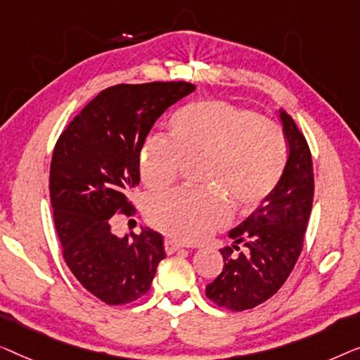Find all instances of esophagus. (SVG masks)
<instances>
[{
	"label": "esophagus",
	"mask_w": 360,
	"mask_h": 360,
	"mask_svg": "<svg viewBox=\"0 0 360 360\" xmlns=\"http://www.w3.org/2000/svg\"><path fill=\"white\" fill-rule=\"evenodd\" d=\"M181 248H184V246H182L181 243H178V241L171 240V238H166V240H165V251L168 252V255H173L174 251L181 250Z\"/></svg>",
	"instance_id": "34e87169"
}]
</instances>
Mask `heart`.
<instances>
[{"instance_id": "b5f03b06", "label": "heart", "mask_w": 360, "mask_h": 360, "mask_svg": "<svg viewBox=\"0 0 360 360\" xmlns=\"http://www.w3.org/2000/svg\"><path fill=\"white\" fill-rule=\"evenodd\" d=\"M171 136L148 135L141 145L140 176L150 189L178 178L184 161L200 160L199 182L215 191L174 189L146 200V220L178 241H202L226 225L230 209L246 214L279 186L287 140L279 124L221 99L197 101L171 119Z\"/></svg>"}]
</instances>
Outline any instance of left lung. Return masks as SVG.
<instances>
[{
  "instance_id": "left-lung-1",
  "label": "left lung",
  "mask_w": 360,
  "mask_h": 360,
  "mask_svg": "<svg viewBox=\"0 0 360 360\" xmlns=\"http://www.w3.org/2000/svg\"><path fill=\"white\" fill-rule=\"evenodd\" d=\"M288 160L276 191L233 229L231 246L221 248L224 269L205 288L215 305L231 311L251 310L277 293L303 250L315 192L313 161L305 135L281 112ZM247 248L245 253L239 245ZM238 255H235L234 251Z\"/></svg>"
}]
</instances>
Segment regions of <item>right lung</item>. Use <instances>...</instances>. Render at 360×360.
Masks as SVG:
<instances>
[{"mask_svg":"<svg viewBox=\"0 0 360 360\" xmlns=\"http://www.w3.org/2000/svg\"><path fill=\"white\" fill-rule=\"evenodd\" d=\"M187 81L115 84L81 109L55 143L50 200L63 259L89 293L127 305L150 290L163 236L150 229L115 236V214L131 217L130 192L140 182L141 145L169 105L191 94Z\"/></svg>","mask_w":360,"mask_h":360,"instance_id":"obj_1","label":"right lung"}]
</instances>
